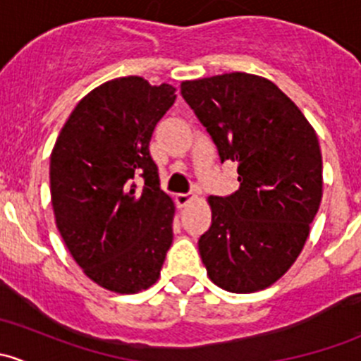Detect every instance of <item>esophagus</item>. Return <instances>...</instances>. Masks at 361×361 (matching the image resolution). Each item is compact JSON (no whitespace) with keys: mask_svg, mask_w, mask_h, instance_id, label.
Instances as JSON below:
<instances>
[{"mask_svg":"<svg viewBox=\"0 0 361 361\" xmlns=\"http://www.w3.org/2000/svg\"><path fill=\"white\" fill-rule=\"evenodd\" d=\"M192 199H194V195H192V194H176L174 201H176L178 206L183 207V206H187V204L190 202Z\"/></svg>","mask_w":361,"mask_h":361,"instance_id":"obj_1","label":"esophagus"}]
</instances>
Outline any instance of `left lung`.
Listing matches in <instances>:
<instances>
[{
    "instance_id": "1",
    "label": "left lung",
    "mask_w": 361,
    "mask_h": 361,
    "mask_svg": "<svg viewBox=\"0 0 361 361\" xmlns=\"http://www.w3.org/2000/svg\"><path fill=\"white\" fill-rule=\"evenodd\" d=\"M221 164L238 162L234 194L209 201L199 253L214 285L251 293L278 281L304 248L323 194L318 136L267 78L225 73L181 83Z\"/></svg>"
}]
</instances>
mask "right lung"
Instances as JSON below:
<instances>
[{
	"label": "right lung",
	"mask_w": 361,
	"mask_h": 361,
	"mask_svg": "<svg viewBox=\"0 0 361 361\" xmlns=\"http://www.w3.org/2000/svg\"><path fill=\"white\" fill-rule=\"evenodd\" d=\"M174 90L141 76L103 83L76 104L50 155V194L64 245L111 292L150 288L173 243L174 204L160 190L148 147ZM137 177L143 185H135Z\"/></svg>",
	"instance_id": "right-lung-1"
}]
</instances>
